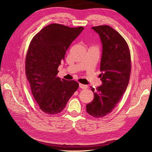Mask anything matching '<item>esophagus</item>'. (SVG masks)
<instances>
[{
    "label": "esophagus",
    "mask_w": 152,
    "mask_h": 152,
    "mask_svg": "<svg viewBox=\"0 0 152 152\" xmlns=\"http://www.w3.org/2000/svg\"><path fill=\"white\" fill-rule=\"evenodd\" d=\"M80 85V87L82 89H86L88 88V86L87 85H83V84H81V83H80L79 84Z\"/></svg>",
    "instance_id": "1"
}]
</instances>
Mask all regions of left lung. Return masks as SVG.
<instances>
[{
	"label": "left lung",
	"instance_id": "1",
	"mask_svg": "<svg viewBox=\"0 0 152 152\" xmlns=\"http://www.w3.org/2000/svg\"><path fill=\"white\" fill-rule=\"evenodd\" d=\"M99 34L102 44L100 75L101 86H91L93 101L86 106L88 113L95 118L105 116L118 104L126 90L131 72V60L127 42L108 25L92 28Z\"/></svg>",
	"mask_w": 152,
	"mask_h": 152
}]
</instances>
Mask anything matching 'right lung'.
Returning a JSON list of instances; mask_svg holds the SVG:
<instances>
[{
  "instance_id": "right-lung-1",
  "label": "right lung",
  "mask_w": 152,
  "mask_h": 152,
  "mask_svg": "<svg viewBox=\"0 0 152 152\" xmlns=\"http://www.w3.org/2000/svg\"><path fill=\"white\" fill-rule=\"evenodd\" d=\"M83 29L52 23L42 28L30 42L26 76L34 99L46 114L61 112L79 87L77 81L60 80L57 74L66 51Z\"/></svg>"
}]
</instances>
